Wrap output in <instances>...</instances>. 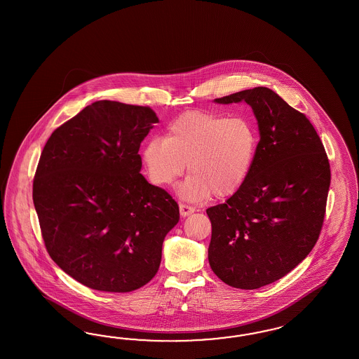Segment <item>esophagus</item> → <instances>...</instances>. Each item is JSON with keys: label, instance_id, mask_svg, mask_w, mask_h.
I'll use <instances>...</instances> for the list:
<instances>
[{"label": "esophagus", "instance_id": "34e87169", "mask_svg": "<svg viewBox=\"0 0 359 359\" xmlns=\"http://www.w3.org/2000/svg\"><path fill=\"white\" fill-rule=\"evenodd\" d=\"M179 208H180V215H182L183 217H187V216L192 215L196 210L195 208L192 207V205H188V204H180Z\"/></svg>", "mask_w": 359, "mask_h": 359}]
</instances>
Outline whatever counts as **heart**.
Masks as SVG:
<instances>
[{"label":"heart","mask_w":359,"mask_h":359,"mask_svg":"<svg viewBox=\"0 0 359 359\" xmlns=\"http://www.w3.org/2000/svg\"><path fill=\"white\" fill-rule=\"evenodd\" d=\"M258 135L250 121L241 116L191 111L168 126L167 137H154L143 151L152 183L167 187L191 174L179 194L189 201L209 196L233 195L250 175Z\"/></svg>","instance_id":"obj_1"}]
</instances>
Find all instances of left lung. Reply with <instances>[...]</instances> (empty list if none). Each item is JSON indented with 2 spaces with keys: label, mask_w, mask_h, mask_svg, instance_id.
Instances as JSON below:
<instances>
[{
  "label": "left lung",
  "mask_w": 359,
  "mask_h": 359,
  "mask_svg": "<svg viewBox=\"0 0 359 359\" xmlns=\"http://www.w3.org/2000/svg\"><path fill=\"white\" fill-rule=\"evenodd\" d=\"M215 101L249 104L261 140L246 182L224 204L207 209L208 259L230 287L257 290L294 270L313 249L330 165L311 121L271 89L252 88Z\"/></svg>",
  "instance_id": "8db88e82"
}]
</instances>
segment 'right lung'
Listing matches in <instances>:
<instances>
[{
	"label": "right lung",
	"mask_w": 359,
	"mask_h": 359,
	"mask_svg": "<svg viewBox=\"0 0 359 359\" xmlns=\"http://www.w3.org/2000/svg\"><path fill=\"white\" fill-rule=\"evenodd\" d=\"M149 107L96 101L51 134L34 176V207L46 249L92 290L130 292L159 270L179 205L150 184L138 154Z\"/></svg>",
	"instance_id": "obj_1"
}]
</instances>
